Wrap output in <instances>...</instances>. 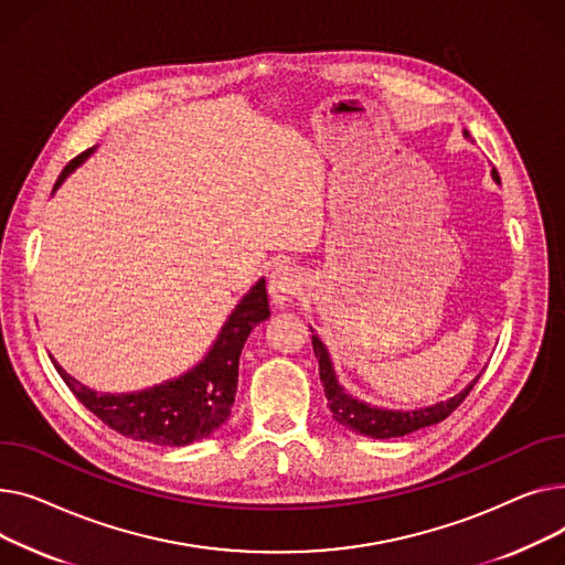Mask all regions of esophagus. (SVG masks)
I'll return each instance as SVG.
<instances>
[{
	"label": "esophagus",
	"instance_id": "obj_1",
	"mask_svg": "<svg viewBox=\"0 0 565 565\" xmlns=\"http://www.w3.org/2000/svg\"><path fill=\"white\" fill-rule=\"evenodd\" d=\"M301 294V276L291 267H278L269 276V296L276 306H289Z\"/></svg>",
	"mask_w": 565,
	"mask_h": 565
}]
</instances>
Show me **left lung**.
Returning a JSON list of instances; mask_svg holds the SVG:
<instances>
[{"mask_svg": "<svg viewBox=\"0 0 565 565\" xmlns=\"http://www.w3.org/2000/svg\"><path fill=\"white\" fill-rule=\"evenodd\" d=\"M466 137H470L466 131ZM492 180L500 182V175L492 169ZM312 349L315 355L319 360V379L323 383V392L328 399V408L333 413V419L340 422L342 426H347L349 430H355L360 436L367 438H376V440H387V438H402L413 434V430L434 426L443 419H447L470 394V390L475 387V383L479 381V376L466 387L460 390L458 394H454L451 399L434 404V406H424V408H415V411H390V408H379V406H370L355 396H351L338 381L333 362H330L328 349L323 347V342L312 335Z\"/></svg>", "mask_w": 565, "mask_h": 565, "instance_id": "1", "label": "left lung"}]
</instances>
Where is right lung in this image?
Listing matches in <instances>:
<instances>
[{"mask_svg":"<svg viewBox=\"0 0 565 565\" xmlns=\"http://www.w3.org/2000/svg\"><path fill=\"white\" fill-rule=\"evenodd\" d=\"M93 150L95 148H88L65 166L54 191ZM269 315L267 282L259 278L232 310L207 355L191 372L141 392L99 394L73 379L56 360L52 362L77 399L120 436L161 447H184L210 438L227 419L237 394L242 349L250 330L259 321L269 319Z\"/></svg>","mask_w":565,"mask_h":565,"instance_id":"obj_1","label":"right lung"}]
</instances>
